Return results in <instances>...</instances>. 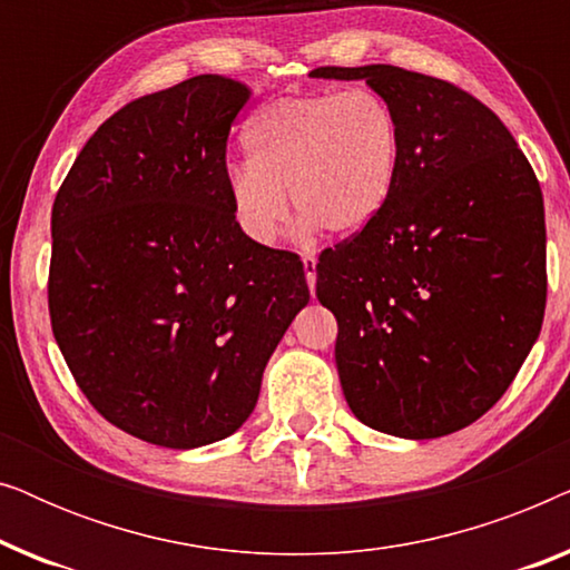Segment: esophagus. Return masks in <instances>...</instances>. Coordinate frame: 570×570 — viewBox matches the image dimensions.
Returning a JSON list of instances; mask_svg holds the SVG:
<instances>
[{"label":"esophagus","instance_id":"1","mask_svg":"<svg viewBox=\"0 0 570 570\" xmlns=\"http://www.w3.org/2000/svg\"><path fill=\"white\" fill-rule=\"evenodd\" d=\"M303 272H306V283H308V287L311 291H314V285H316V254L314 252H303Z\"/></svg>","mask_w":570,"mask_h":570}]
</instances>
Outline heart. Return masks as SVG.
<instances>
[{
    "instance_id": "b5f03b06",
    "label": "heart",
    "mask_w": 570,
    "mask_h": 570,
    "mask_svg": "<svg viewBox=\"0 0 570 570\" xmlns=\"http://www.w3.org/2000/svg\"><path fill=\"white\" fill-rule=\"evenodd\" d=\"M246 160L228 170L236 223L272 244L287 217V194L308 223L357 233L392 197L400 168V124L376 90H324L272 100L244 131Z\"/></svg>"
}]
</instances>
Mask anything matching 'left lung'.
I'll return each instance as SVG.
<instances>
[{"instance_id": "1", "label": "left lung", "mask_w": 570, "mask_h": 570, "mask_svg": "<svg viewBox=\"0 0 570 570\" xmlns=\"http://www.w3.org/2000/svg\"><path fill=\"white\" fill-rule=\"evenodd\" d=\"M311 75L365 80L400 124L386 207L316 264L342 392L373 431H462L501 400L542 330L540 181L503 121L454 82L392 65Z\"/></svg>"}]
</instances>
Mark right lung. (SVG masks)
<instances>
[{"instance_id":"add662e5","label":"right lung","mask_w":570,"mask_h":570,"mask_svg":"<svg viewBox=\"0 0 570 570\" xmlns=\"http://www.w3.org/2000/svg\"><path fill=\"white\" fill-rule=\"evenodd\" d=\"M246 82L197 75L100 124L51 209V330L80 392L166 449L236 433L308 303L298 254L256 244L228 199Z\"/></svg>"}]
</instances>
